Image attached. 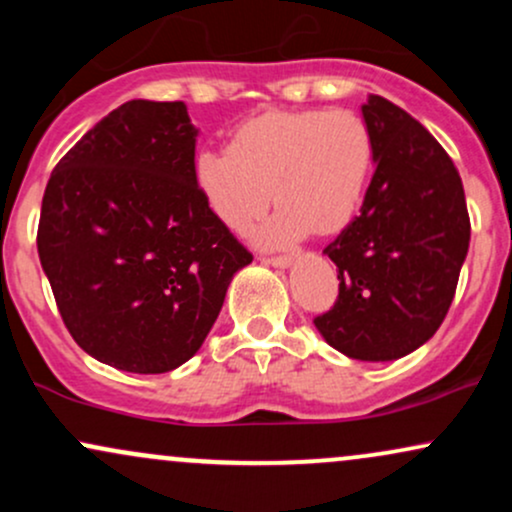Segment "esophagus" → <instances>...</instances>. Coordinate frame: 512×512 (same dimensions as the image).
Instances as JSON below:
<instances>
[{
    "mask_svg": "<svg viewBox=\"0 0 512 512\" xmlns=\"http://www.w3.org/2000/svg\"><path fill=\"white\" fill-rule=\"evenodd\" d=\"M260 260L264 264H272V267H276V269H286V267H291L293 257H289V255H276V257H260Z\"/></svg>",
    "mask_w": 512,
    "mask_h": 512,
    "instance_id": "34e87169",
    "label": "esophagus"
}]
</instances>
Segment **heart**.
Wrapping results in <instances>:
<instances>
[{"label":"heart","mask_w":512,"mask_h":512,"mask_svg":"<svg viewBox=\"0 0 512 512\" xmlns=\"http://www.w3.org/2000/svg\"><path fill=\"white\" fill-rule=\"evenodd\" d=\"M370 168L373 137L351 110H272L240 125L228 151H202L195 182L211 216L233 233L248 231L274 195L279 207L257 240L289 245L308 231H342L361 204Z\"/></svg>","instance_id":"b5f03b06"}]
</instances>
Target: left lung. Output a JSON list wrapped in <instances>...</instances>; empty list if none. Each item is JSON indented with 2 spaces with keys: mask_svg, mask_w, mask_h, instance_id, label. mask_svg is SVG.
<instances>
[{
  "mask_svg": "<svg viewBox=\"0 0 512 512\" xmlns=\"http://www.w3.org/2000/svg\"><path fill=\"white\" fill-rule=\"evenodd\" d=\"M375 173L361 214L325 248L339 296L315 317L325 342L358 361H395L436 334L469 250V214L452 158L383 96L361 105Z\"/></svg>",
  "mask_w": 512,
  "mask_h": 512,
  "instance_id": "8db88e82",
  "label": "left lung"
}]
</instances>
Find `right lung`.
I'll list each match as a JSON object with an SVG mask.
<instances>
[{"label": "right lung", "mask_w": 512, "mask_h": 512, "mask_svg": "<svg viewBox=\"0 0 512 512\" xmlns=\"http://www.w3.org/2000/svg\"><path fill=\"white\" fill-rule=\"evenodd\" d=\"M197 129L182 101H129L52 170L38 255L88 356L168 373L197 354L252 255L195 182Z\"/></svg>", "instance_id": "1"}]
</instances>
